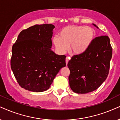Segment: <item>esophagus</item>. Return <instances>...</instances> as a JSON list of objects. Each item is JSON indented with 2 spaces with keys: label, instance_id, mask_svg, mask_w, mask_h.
Segmentation results:
<instances>
[{
  "label": "esophagus",
  "instance_id": "esophagus-1",
  "mask_svg": "<svg viewBox=\"0 0 120 120\" xmlns=\"http://www.w3.org/2000/svg\"><path fill=\"white\" fill-rule=\"evenodd\" d=\"M70 59V57H66V60H65V61H66V65H68V62H69V60Z\"/></svg>",
  "mask_w": 120,
  "mask_h": 120
}]
</instances>
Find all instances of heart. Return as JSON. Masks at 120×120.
I'll use <instances>...</instances> for the list:
<instances>
[{
    "instance_id": "b5f03b06",
    "label": "heart",
    "mask_w": 120,
    "mask_h": 120,
    "mask_svg": "<svg viewBox=\"0 0 120 120\" xmlns=\"http://www.w3.org/2000/svg\"><path fill=\"white\" fill-rule=\"evenodd\" d=\"M95 31L90 27L69 25L64 28L59 37L54 36L53 43L57 51L64 53L68 49L75 54H81L90 46L95 37Z\"/></svg>"
}]
</instances>
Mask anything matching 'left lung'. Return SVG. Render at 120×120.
I'll list each match as a JSON object with an SVG mask.
<instances>
[{
  "label": "left lung",
  "instance_id": "obj_1",
  "mask_svg": "<svg viewBox=\"0 0 120 120\" xmlns=\"http://www.w3.org/2000/svg\"><path fill=\"white\" fill-rule=\"evenodd\" d=\"M112 55L110 38L102 35L94 39L85 52L74 55L68 64L71 90L76 93L86 94L98 89L109 75Z\"/></svg>",
  "mask_w": 120,
  "mask_h": 120
}]
</instances>
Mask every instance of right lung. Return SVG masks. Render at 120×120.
Listing matches in <instances>:
<instances>
[{
  "instance_id": "add662e5",
  "label": "right lung",
  "mask_w": 120,
  "mask_h": 120,
  "mask_svg": "<svg viewBox=\"0 0 120 120\" xmlns=\"http://www.w3.org/2000/svg\"><path fill=\"white\" fill-rule=\"evenodd\" d=\"M52 24H41L23 30L12 47L11 69L22 88L40 92L49 89L62 68L66 66L65 55L51 50Z\"/></svg>"
}]
</instances>
